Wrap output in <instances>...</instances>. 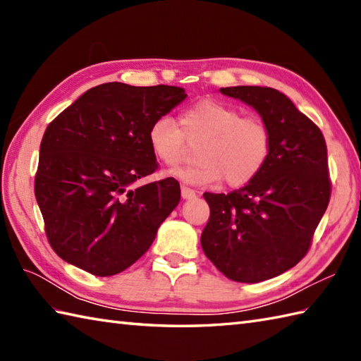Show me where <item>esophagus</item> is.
<instances>
[{"mask_svg": "<svg viewBox=\"0 0 361 361\" xmlns=\"http://www.w3.org/2000/svg\"><path fill=\"white\" fill-rule=\"evenodd\" d=\"M197 195V192L194 189H190L188 186H181V197L185 198V200H189V198H194Z\"/></svg>", "mask_w": 361, "mask_h": 361, "instance_id": "1", "label": "esophagus"}]
</instances>
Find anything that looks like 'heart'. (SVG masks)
Returning <instances> with one entry per match:
<instances>
[{"mask_svg": "<svg viewBox=\"0 0 361 361\" xmlns=\"http://www.w3.org/2000/svg\"><path fill=\"white\" fill-rule=\"evenodd\" d=\"M181 128L172 118L158 116L147 132L150 150L161 164L178 166L188 155V141H202L197 163L173 175L189 185L247 186L264 171L271 155L273 136L264 119L242 113L216 99H203L180 114Z\"/></svg>", "mask_w": 361, "mask_h": 361, "instance_id": "heart-1", "label": "heart"}]
</instances>
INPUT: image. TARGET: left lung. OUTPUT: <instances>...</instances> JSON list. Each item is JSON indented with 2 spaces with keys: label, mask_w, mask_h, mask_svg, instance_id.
<instances>
[{
  "label": "left lung",
  "mask_w": 361,
  "mask_h": 361,
  "mask_svg": "<svg viewBox=\"0 0 361 361\" xmlns=\"http://www.w3.org/2000/svg\"><path fill=\"white\" fill-rule=\"evenodd\" d=\"M251 105L271 130V155L255 180L209 194L202 233L206 257L235 282H260L290 270L312 245L331 200L327 147L315 122L268 87L220 88Z\"/></svg>",
  "instance_id": "1"
}]
</instances>
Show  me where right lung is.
Wrapping results in <instances>:
<instances>
[{
    "label": "right lung",
    "mask_w": 361,
    "mask_h": 361,
    "mask_svg": "<svg viewBox=\"0 0 361 361\" xmlns=\"http://www.w3.org/2000/svg\"><path fill=\"white\" fill-rule=\"evenodd\" d=\"M186 96L178 87L109 82L46 127L34 189L57 256L94 276H113L150 248L180 202V185L172 176L135 183L158 169L150 124Z\"/></svg>",
    "instance_id": "right-lung-1"
}]
</instances>
